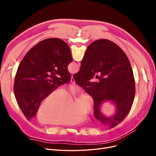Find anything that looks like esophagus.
<instances>
[{"label":"esophagus","instance_id":"1","mask_svg":"<svg viewBox=\"0 0 156 156\" xmlns=\"http://www.w3.org/2000/svg\"><path fill=\"white\" fill-rule=\"evenodd\" d=\"M71 83L73 84H75V80L73 77V76H72V77H71Z\"/></svg>","mask_w":156,"mask_h":156}]
</instances>
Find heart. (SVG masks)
<instances>
[{
	"label": "heart",
	"mask_w": 156,
	"mask_h": 156,
	"mask_svg": "<svg viewBox=\"0 0 156 156\" xmlns=\"http://www.w3.org/2000/svg\"><path fill=\"white\" fill-rule=\"evenodd\" d=\"M79 91L77 87L71 86L63 91L55 90L42 101L36 113L41 124L58 126H72L82 122L84 113L91 112L93 103L91 98L83 94L73 103L69 98Z\"/></svg>",
	"instance_id": "heart-1"
}]
</instances>
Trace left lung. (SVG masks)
Segmentation results:
<instances>
[{"label":"left lung","instance_id":"obj_1","mask_svg":"<svg viewBox=\"0 0 156 156\" xmlns=\"http://www.w3.org/2000/svg\"><path fill=\"white\" fill-rule=\"evenodd\" d=\"M72 60L68 45L58 38L45 39L27 52L17 68L13 92L28 120L35 116L42 100L69 82L68 66Z\"/></svg>","mask_w":156,"mask_h":156}]
</instances>
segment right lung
I'll use <instances>...</instances> for the list:
<instances>
[{
	"label": "right lung",
	"instance_id": "1",
	"mask_svg": "<svg viewBox=\"0 0 156 156\" xmlns=\"http://www.w3.org/2000/svg\"><path fill=\"white\" fill-rule=\"evenodd\" d=\"M96 74L100 76L92 82ZM73 79L93 98L94 117L102 124H108L111 129L128 115L135 94L133 73L127 56L114 42L101 39L90 44ZM105 100L111 101L117 107L112 117L107 118L100 111Z\"/></svg>",
	"mask_w": 156,
	"mask_h": 156
}]
</instances>
